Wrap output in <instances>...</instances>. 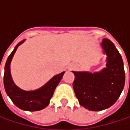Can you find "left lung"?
I'll return each instance as SVG.
<instances>
[{"mask_svg": "<svg viewBox=\"0 0 130 130\" xmlns=\"http://www.w3.org/2000/svg\"><path fill=\"white\" fill-rule=\"evenodd\" d=\"M101 46L107 55L106 68L99 72L72 71L73 87L81 106L90 111H102L113 105L125 84L123 62L117 48L110 40H102Z\"/></svg>", "mask_w": 130, "mask_h": 130, "instance_id": "8db88e82", "label": "left lung"}]
</instances>
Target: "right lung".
<instances>
[{
    "mask_svg": "<svg viewBox=\"0 0 130 130\" xmlns=\"http://www.w3.org/2000/svg\"><path fill=\"white\" fill-rule=\"evenodd\" d=\"M24 40L19 42L10 53L5 64L4 85L7 95L13 103L20 109L28 111H36L45 108L50 103L56 87L62 78L65 71L55 75L45 85L40 88L32 91H25L18 87L13 82L10 74V63L13 56Z\"/></svg>",
    "mask_w": 130,
    "mask_h": 130,
    "instance_id": "obj_1",
    "label": "right lung"
}]
</instances>
